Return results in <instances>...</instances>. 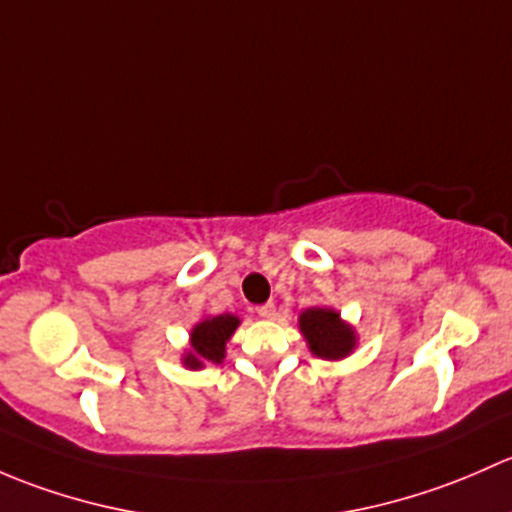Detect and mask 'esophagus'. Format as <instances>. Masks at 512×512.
Instances as JSON below:
<instances>
[{"label": "esophagus", "mask_w": 512, "mask_h": 512, "mask_svg": "<svg viewBox=\"0 0 512 512\" xmlns=\"http://www.w3.org/2000/svg\"><path fill=\"white\" fill-rule=\"evenodd\" d=\"M256 313H258V318L271 320V318H276V305H273V303H263V305H258Z\"/></svg>", "instance_id": "esophagus-1"}]
</instances>
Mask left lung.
Instances as JSON below:
<instances>
[{
	"mask_svg": "<svg viewBox=\"0 0 512 512\" xmlns=\"http://www.w3.org/2000/svg\"><path fill=\"white\" fill-rule=\"evenodd\" d=\"M298 328L308 342L310 352L323 360H342L357 345V335L352 325L340 318L333 308H308L300 313Z\"/></svg>",
	"mask_w": 512,
	"mask_h": 512,
	"instance_id": "8db88e82",
	"label": "left lung"
}]
</instances>
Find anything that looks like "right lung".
I'll use <instances>...</instances> for the list:
<instances>
[{"mask_svg":"<svg viewBox=\"0 0 512 512\" xmlns=\"http://www.w3.org/2000/svg\"><path fill=\"white\" fill-rule=\"evenodd\" d=\"M236 315L224 313L199 320L189 333V350L182 355V365L189 370H202L204 365H219L226 355V342L239 328Z\"/></svg>","mask_w":512,"mask_h":512,"instance_id":"right-lung-1","label":"right lung"}]
</instances>
